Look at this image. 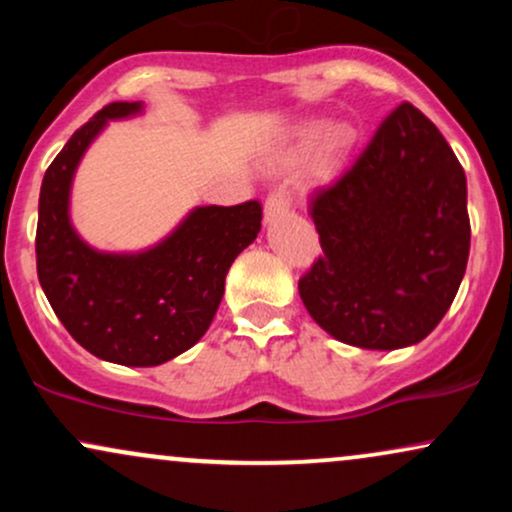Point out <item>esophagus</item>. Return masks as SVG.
I'll return each instance as SVG.
<instances>
[{"label": "esophagus", "instance_id": "34e87169", "mask_svg": "<svg viewBox=\"0 0 512 512\" xmlns=\"http://www.w3.org/2000/svg\"><path fill=\"white\" fill-rule=\"evenodd\" d=\"M289 209V199H286V192L281 187H274L267 195V202H264V219L272 221L276 216H281Z\"/></svg>", "mask_w": 512, "mask_h": 512}]
</instances>
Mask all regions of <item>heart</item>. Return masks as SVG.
I'll return each mask as SVG.
<instances>
[{
    "label": "heart",
    "instance_id": "obj_1",
    "mask_svg": "<svg viewBox=\"0 0 512 512\" xmlns=\"http://www.w3.org/2000/svg\"><path fill=\"white\" fill-rule=\"evenodd\" d=\"M313 142H320L315 154V175L327 178L354 144V129L346 125H313L303 134V146H310Z\"/></svg>",
    "mask_w": 512,
    "mask_h": 512
}]
</instances>
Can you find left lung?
<instances>
[{
    "mask_svg": "<svg viewBox=\"0 0 512 512\" xmlns=\"http://www.w3.org/2000/svg\"><path fill=\"white\" fill-rule=\"evenodd\" d=\"M322 255L298 281L339 342L392 351L428 337L455 301L469 257L467 178L428 117L402 103L354 166L310 202Z\"/></svg>",
    "mask_w": 512,
    "mask_h": 512,
    "instance_id": "1",
    "label": "left lung"
}]
</instances>
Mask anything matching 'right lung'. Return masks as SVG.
Wrapping results in <instances>:
<instances>
[{
    "label": "right lung",
    "instance_id": "add662e5",
    "mask_svg": "<svg viewBox=\"0 0 512 512\" xmlns=\"http://www.w3.org/2000/svg\"><path fill=\"white\" fill-rule=\"evenodd\" d=\"M142 113L110 103L72 134L45 170L38 202L35 262L45 296L67 332L103 361L161 366L209 330L231 264L260 233L257 199L197 207L154 248L98 252L76 236L69 192L81 156L108 120Z\"/></svg>",
    "mask_w": 512,
    "mask_h": 512
}]
</instances>
